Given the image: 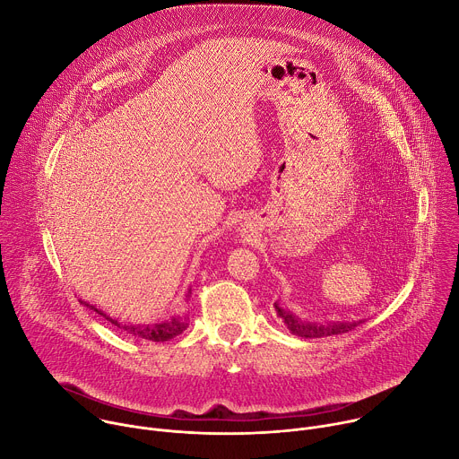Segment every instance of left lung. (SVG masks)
<instances>
[{
  "label": "left lung",
  "mask_w": 459,
  "mask_h": 459,
  "mask_svg": "<svg viewBox=\"0 0 459 459\" xmlns=\"http://www.w3.org/2000/svg\"><path fill=\"white\" fill-rule=\"evenodd\" d=\"M274 311H277L279 318L286 324V327L300 338H322V336L342 334V333H347V331L354 329L358 324H361V322H329L325 325L311 324V322H304L302 318L295 316L291 311L284 309L279 304H274Z\"/></svg>",
  "instance_id": "left-lung-1"
}]
</instances>
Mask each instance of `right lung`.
Instances as JSON below:
<instances>
[{
	"label": "right lung",
	"mask_w": 459,
	"mask_h": 459,
	"mask_svg": "<svg viewBox=\"0 0 459 459\" xmlns=\"http://www.w3.org/2000/svg\"><path fill=\"white\" fill-rule=\"evenodd\" d=\"M86 307H90L91 311H96L98 315H101L105 320H108L112 325L119 327L121 331L143 338V340H150V342H168L171 338H175L177 334H180L188 327V316H173L166 322H159V324H146V325H134V324H125L119 322L117 318L108 316L107 313H103L101 309H98L96 306H90L86 302H82Z\"/></svg>",
	"instance_id": "right-lung-1"
}]
</instances>
